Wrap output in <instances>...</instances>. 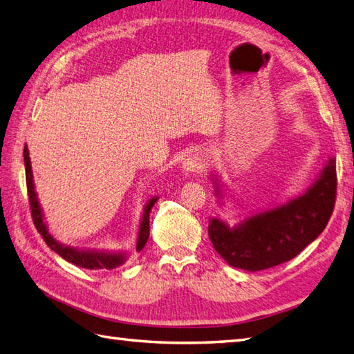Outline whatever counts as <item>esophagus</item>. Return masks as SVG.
<instances>
[{"instance_id":"34e87169","label":"esophagus","mask_w":354,"mask_h":354,"mask_svg":"<svg viewBox=\"0 0 354 354\" xmlns=\"http://www.w3.org/2000/svg\"><path fill=\"white\" fill-rule=\"evenodd\" d=\"M201 167H202V160H201V156H198V155L189 156V158H187V160H185V162H184V170H185L187 173L199 171Z\"/></svg>"}]
</instances>
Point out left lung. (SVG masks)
Segmentation results:
<instances>
[{
	"mask_svg": "<svg viewBox=\"0 0 354 354\" xmlns=\"http://www.w3.org/2000/svg\"><path fill=\"white\" fill-rule=\"evenodd\" d=\"M336 189V160L330 158L321 178L303 196L255 214L236 228L213 219L208 225L209 240L234 268L261 270L281 265L324 231L335 208Z\"/></svg>",
	"mask_w": 354,
	"mask_h": 354,
	"instance_id": "obj_1",
	"label": "left lung"
}]
</instances>
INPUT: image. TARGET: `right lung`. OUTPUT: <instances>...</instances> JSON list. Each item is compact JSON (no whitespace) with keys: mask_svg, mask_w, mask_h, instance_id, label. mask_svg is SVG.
<instances>
[{"mask_svg":"<svg viewBox=\"0 0 354 354\" xmlns=\"http://www.w3.org/2000/svg\"><path fill=\"white\" fill-rule=\"evenodd\" d=\"M24 162H26V184H27V193H28V204H30V212H32L33 217V223L37 230V232L44 237L45 243H47L53 251L56 254L61 255L62 259L66 261L73 263L79 268H85V269H114L117 266L122 265L124 261V255L123 254H104V252H91V251H77L74 248L70 246H64L61 243H57L55 239H53L47 227L42 221V213H41V207L39 202H37L36 193H35V185H33V176H32V165H30V156H28V149L27 146L24 147ZM156 202V198L150 199L149 204L145 208V214H142V221L140 225V234L137 240V250L141 251L145 248L147 239H149V216H150V209H152L153 204Z\"/></svg>","mask_w":354,"mask_h":354,"instance_id":"1","label":"right lung"}]
</instances>
